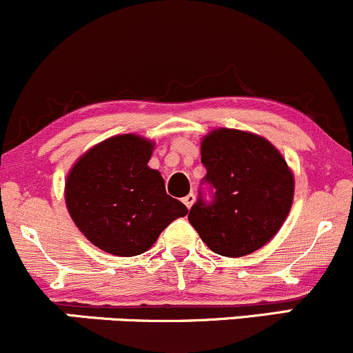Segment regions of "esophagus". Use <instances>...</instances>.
I'll list each match as a JSON object with an SVG mask.
<instances>
[{"label": "esophagus", "instance_id": "obj_1", "mask_svg": "<svg viewBox=\"0 0 353 353\" xmlns=\"http://www.w3.org/2000/svg\"><path fill=\"white\" fill-rule=\"evenodd\" d=\"M183 203H184V205L188 206V210H189V208L192 206V203H194V194H192V192H191V194L184 196V198H183Z\"/></svg>", "mask_w": 353, "mask_h": 353}]
</instances>
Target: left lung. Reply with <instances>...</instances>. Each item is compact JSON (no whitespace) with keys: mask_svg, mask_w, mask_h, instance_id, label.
I'll return each instance as SVG.
<instances>
[{"mask_svg":"<svg viewBox=\"0 0 353 353\" xmlns=\"http://www.w3.org/2000/svg\"><path fill=\"white\" fill-rule=\"evenodd\" d=\"M203 177L189 223L214 254L243 257L277 233L291 210L294 179L265 139L220 128L201 143Z\"/></svg>","mask_w":353,"mask_h":353,"instance_id":"left-lung-1","label":"left lung"}]
</instances>
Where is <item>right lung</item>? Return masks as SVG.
Returning <instances> with one entry per match:
<instances>
[{
	"label": "right lung",
	"instance_id": "obj_1",
	"mask_svg": "<svg viewBox=\"0 0 353 353\" xmlns=\"http://www.w3.org/2000/svg\"><path fill=\"white\" fill-rule=\"evenodd\" d=\"M152 142L118 135L92 147L72 167L65 205L96 247L120 257L140 255L188 208L165 192L161 172L148 167Z\"/></svg>",
	"mask_w": 353,
	"mask_h": 353
}]
</instances>
